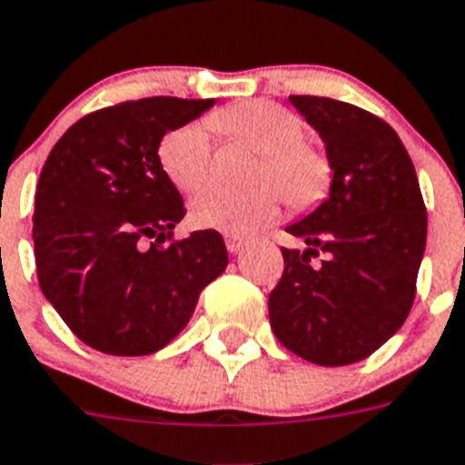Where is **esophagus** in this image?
<instances>
[{
	"mask_svg": "<svg viewBox=\"0 0 465 465\" xmlns=\"http://www.w3.org/2000/svg\"><path fill=\"white\" fill-rule=\"evenodd\" d=\"M224 243H226V251L236 255V252L243 251L245 241L241 239V236H236V233H224Z\"/></svg>",
	"mask_w": 465,
	"mask_h": 465,
	"instance_id": "obj_1",
	"label": "esophagus"
}]
</instances>
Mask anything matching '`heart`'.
I'll return each mask as SVG.
<instances>
[{
  "mask_svg": "<svg viewBox=\"0 0 465 465\" xmlns=\"http://www.w3.org/2000/svg\"><path fill=\"white\" fill-rule=\"evenodd\" d=\"M210 123L233 142L260 153L252 182L243 193L205 189L191 205V222L198 229L243 233L257 232L279 214L281 196L291 208H307L322 198L329 184V160L305 143V124L288 108L272 101H241L214 113ZM167 179L184 193L205 184L213 165V139L203 123H186L167 132L158 148ZM282 193L279 194L278 191Z\"/></svg>",
  "mask_w": 465,
  "mask_h": 465,
  "instance_id": "1",
  "label": "heart"
}]
</instances>
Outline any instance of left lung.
Here are the masks:
<instances>
[{"instance_id": "left-lung-1", "label": "left lung", "mask_w": 465, "mask_h": 465, "mask_svg": "<svg viewBox=\"0 0 465 465\" xmlns=\"http://www.w3.org/2000/svg\"><path fill=\"white\" fill-rule=\"evenodd\" d=\"M288 99L326 143L333 182L314 213L286 226L307 248H281L269 322L281 345L312 364H354L411 312L425 203L407 148L385 120L326 96Z\"/></svg>"}]
</instances>
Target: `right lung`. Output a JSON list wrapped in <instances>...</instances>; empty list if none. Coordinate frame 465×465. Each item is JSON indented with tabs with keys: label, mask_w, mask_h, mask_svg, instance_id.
<instances>
[{
	"label": "right lung",
	"mask_w": 465,
	"mask_h": 465,
	"mask_svg": "<svg viewBox=\"0 0 465 465\" xmlns=\"http://www.w3.org/2000/svg\"><path fill=\"white\" fill-rule=\"evenodd\" d=\"M213 104L151 96L101 108L77 120L42 167L37 281L68 329L99 352L142 357L165 347L226 269L220 232L174 239L186 208L158 158L160 139Z\"/></svg>",
	"instance_id": "add662e5"
}]
</instances>
